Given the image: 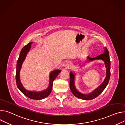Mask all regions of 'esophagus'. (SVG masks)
<instances>
[{
  "label": "esophagus",
  "instance_id": "esophagus-1",
  "mask_svg": "<svg viewBox=\"0 0 125 125\" xmlns=\"http://www.w3.org/2000/svg\"><path fill=\"white\" fill-rule=\"evenodd\" d=\"M71 66V64H70V63L69 62H67V63L65 64V68H66V69H70Z\"/></svg>",
  "mask_w": 125,
  "mask_h": 125
}]
</instances>
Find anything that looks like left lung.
Listing matches in <instances>:
<instances>
[{
	"mask_svg": "<svg viewBox=\"0 0 125 125\" xmlns=\"http://www.w3.org/2000/svg\"><path fill=\"white\" fill-rule=\"evenodd\" d=\"M87 59L88 61H93L96 59H101L103 60L105 64V66L106 68V77L105 79L104 82L102 84L98 87L96 89H95L93 92L91 93L85 95L79 92L76 89L74 85V78L75 75L73 74L72 72H70V88L72 93L73 95L76 97L85 100H92L96 97H97L105 89L106 86H107L111 75L110 72V60L109 57V53L108 49L106 47H104V53L101 54L99 56L96 57L95 58H91L89 56L87 57Z\"/></svg>",
	"mask_w": 125,
	"mask_h": 125,
	"instance_id": "left-lung-1",
	"label": "left lung"
}]
</instances>
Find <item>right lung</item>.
<instances>
[{
    "mask_svg": "<svg viewBox=\"0 0 125 125\" xmlns=\"http://www.w3.org/2000/svg\"><path fill=\"white\" fill-rule=\"evenodd\" d=\"M32 43H33L32 42H29V43H28L22 49L20 52L19 57L17 60V66H16V85L20 91L27 97L32 99H34V100H41L46 98L49 95L52 90L53 81L55 80V79L56 78V77L57 76V75L59 74V73L61 72V70H56L53 71L50 73L49 86L46 90L43 91H41L39 92L29 91L26 90L21 83V82L20 80L19 72L21 68L22 64L23 63V61L24 60L28 52L29 51L31 48V45Z\"/></svg>",
    "mask_w": 125,
    "mask_h": 125,
    "instance_id": "obj_1",
    "label": "right lung"
}]
</instances>
